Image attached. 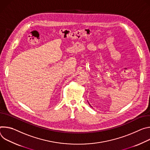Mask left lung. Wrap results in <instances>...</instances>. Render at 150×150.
<instances>
[{
    "label": "left lung",
    "instance_id": "left-lung-1",
    "mask_svg": "<svg viewBox=\"0 0 150 150\" xmlns=\"http://www.w3.org/2000/svg\"><path fill=\"white\" fill-rule=\"evenodd\" d=\"M89 105H90V104H89ZM90 106H91V105H90ZM91 107H92V106H91Z\"/></svg>",
    "mask_w": 150,
    "mask_h": 150
}]
</instances>
